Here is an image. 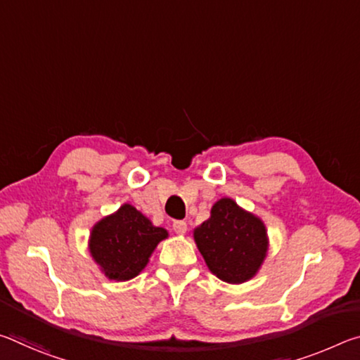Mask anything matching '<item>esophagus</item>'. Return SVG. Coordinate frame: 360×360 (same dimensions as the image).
<instances>
[{"label":"esophagus","mask_w":360,"mask_h":360,"mask_svg":"<svg viewBox=\"0 0 360 360\" xmlns=\"http://www.w3.org/2000/svg\"><path fill=\"white\" fill-rule=\"evenodd\" d=\"M173 230L178 235H184L186 231H187V224L184 221H174L173 222Z\"/></svg>","instance_id":"esophagus-1"}]
</instances>
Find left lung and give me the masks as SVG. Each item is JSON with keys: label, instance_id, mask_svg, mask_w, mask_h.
<instances>
[{"label": "left lung", "instance_id": "left-lung-1", "mask_svg": "<svg viewBox=\"0 0 360 360\" xmlns=\"http://www.w3.org/2000/svg\"><path fill=\"white\" fill-rule=\"evenodd\" d=\"M193 240L210 271L229 284L252 279L268 252L264 221L229 197L212 205L208 221L193 230Z\"/></svg>", "mask_w": 360, "mask_h": 360}]
</instances>
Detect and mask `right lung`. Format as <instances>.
Returning a JSON list of instances; mask_svg holds the SVG:
<instances>
[{
  "label": "right lung",
  "instance_id": "1",
  "mask_svg": "<svg viewBox=\"0 0 360 360\" xmlns=\"http://www.w3.org/2000/svg\"><path fill=\"white\" fill-rule=\"evenodd\" d=\"M165 238V229L155 227L141 211L125 203L94 225L89 251L106 278L129 281L144 270L157 245Z\"/></svg>",
  "mask_w": 360,
  "mask_h": 360
}]
</instances>
